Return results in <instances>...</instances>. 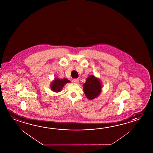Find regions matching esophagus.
I'll list each match as a JSON object with an SVG mask.
<instances>
[{
	"instance_id": "esophagus-1",
	"label": "esophagus",
	"mask_w": 153,
	"mask_h": 153,
	"mask_svg": "<svg viewBox=\"0 0 153 153\" xmlns=\"http://www.w3.org/2000/svg\"><path fill=\"white\" fill-rule=\"evenodd\" d=\"M72 82L74 83H78L79 80H78V79H77V78H75V79H74L72 80Z\"/></svg>"
}]
</instances>
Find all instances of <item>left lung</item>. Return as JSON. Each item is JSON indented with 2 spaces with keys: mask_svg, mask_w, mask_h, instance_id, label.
<instances>
[{
  "mask_svg": "<svg viewBox=\"0 0 153 153\" xmlns=\"http://www.w3.org/2000/svg\"><path fill=\"white\" fill-rule=\"evenodd\" d=\"M83 85L85 95L89 100H93L97 98L101 92L102 83L94 75L89 76Z\"/></svg>",
  "mask_w": 153,
  "mask_h": 153,
  "instance_id": "8db88e82",
  "label": "left lung"
}]
</instances>
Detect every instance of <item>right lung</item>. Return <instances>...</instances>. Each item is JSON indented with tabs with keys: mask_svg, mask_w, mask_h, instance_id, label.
Listing matches in <instances>:
<instances>
[{
	"mask_svg": "<svg viewBox=\"0 0 153 153\" xmlns=\"http://www.w3.org/2000/svg\"><path fill=\"white\" fill-rule=\"evenodd\" d=\"M70 82L69 79L66 78L59 79L55 78L51 84V90L54 92H59L62 90V88L67 83Z\"/></svg>",
	"mask_w": 153,
	"mask_h": 153,
	"instance_id": "1",
	"label": "right lung"
}]
</instances>
